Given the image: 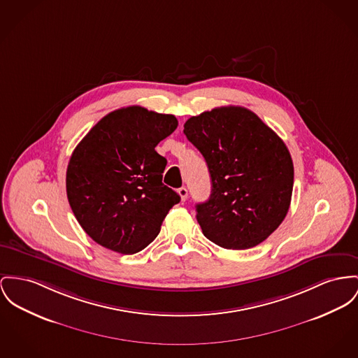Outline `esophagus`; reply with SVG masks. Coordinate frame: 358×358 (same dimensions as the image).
Masks as SVG:
<instances>
[{"label":"esophagus","instance_id":"esophagus-1","mask_svg":"<svg viewBox=\"0 0 358 358\" xmlns=\"http://www.w3.org/2000/svg\"><path fill=\"white\" fill-rule=\"evenodd\" d=\"M178 192H179V195H180V198H182V201H183V202L189 198V191H187L186 187H180V189H178Z\"/></svg>","mask_w":358,"mask_h":358}]
</instances>
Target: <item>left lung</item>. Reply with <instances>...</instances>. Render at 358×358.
Instances as JSON below:
<instances>
[{
	"mask_svg": "<svg viewBox=\"0 0 358 358\" xmlns=\"http://www.w3.org/2000/svg\"><path fill=\"white\" fill-rule=\"evenodd\" d=\"M185 134L205 157L210 198L196 220L210 241L247 250L284 221L293 190V162L284 141L252 111L218 107L191 117Z\"/></svg>",
	"mask_w": 358,
	"mask_h": 358,
	"instance_id": "1",
	"label": "left lung"
}]
</instances>
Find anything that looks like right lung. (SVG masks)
<instances>
[{
	"label": "right lung",
	"instance_id": "1",
	"mask_svg": "<svg viewBox=\"0 0 358 358\" xmlns=\"http://www.w3.org/2000/svg\"><path fill=\"white\" fill-rule=\"evenodd\" d=\"M176 127L173 115L130 106L107 114L76 146L66 194L78 224L97 244L136 254L159 235L180 196L163 183L167 160L155 148Z\"/></svg>",
	"mask_w": 358,
	"mask_h": 358
}]
</instances>
